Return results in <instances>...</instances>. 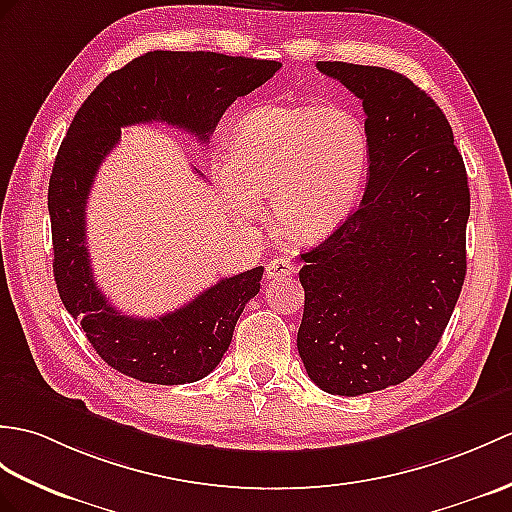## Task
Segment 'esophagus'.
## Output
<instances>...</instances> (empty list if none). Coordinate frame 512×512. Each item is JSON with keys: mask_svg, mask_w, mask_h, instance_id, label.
<instances>
[{"mask_svg": "<svg viewBox=\"0 0 512 512\" xmlns=\"http://www.w3.org/2000/svg\"><path fill=\"white\" fill-rule=\"evenodd\" d=\"M296 272V264L292 259H285V257H275L268 261L266 266V277L268 279H283V277H292Z\"/></svg>", "mask_w": 512, "mask_h": 512, "instance_id": "esophagus-1", "label": "esophagus"}]
</instances>
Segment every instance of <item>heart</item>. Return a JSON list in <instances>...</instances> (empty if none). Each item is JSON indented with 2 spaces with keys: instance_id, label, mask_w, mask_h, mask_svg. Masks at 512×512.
<instances>
[{
  "instance_id": "1",
  "label": "heart",
  "mask_w": 512,
  "mask_h": 512,
  "mask_svg": "<svg viewBox=\"0 0 512 512\" xmlns=\"http://www.w3.org/2000/svg\"><path fill=\"white\" fill-rule=\"evenodd\" d=\"M368 172V130L344 106H261L242 117L216 168L229 207L251 220L270 198L292 240H318L351 216Z\"/></svg>"
}]
</instances>
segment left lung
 I'll return each instance as SVG.
<instances>
[{
	"mask_svg": "<svg viewBox=\"0 0 512 512\" xmlns=\"http://www.w3.org/2000/svg\"><path fill=\"white\" fill-rule=\"evenodd\" d=\"M358 95L368 130L360 207L301 255L296 347L312 382L358 397L430 358L467 275L469 185L438 104L392 69L318 61Z\"/></svg>",
	"mask_w": 512,
	"mask_h": 512,
	"instance_id": "obj_1",
	"label": "left lung"
}]
</instances>
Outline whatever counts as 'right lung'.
Instances as JSON below:
<instances>
[{"instance_id":"obj_1","label":"right lung","mask_w":512,"mask_h":512,"mask_svg":"<svg viewBox=\"0 0 512 512\" xmlns=\"http://www.w3.org/2000/svg\"><path fill=\"white\" fill-rule=\"evenodd\" d=\"M277 61L216 52H148L106 76L80 106L58 148L47 189L54 281L67 312L80 320L95 353L115 371L146 384H192L229 349L237 318L259 292L264 268L220 279L159 318L117 310L93 281L87 251V198L124 126L165 122L207 144L222 113L264 85Z\"/></svg>"}]
</instances>
